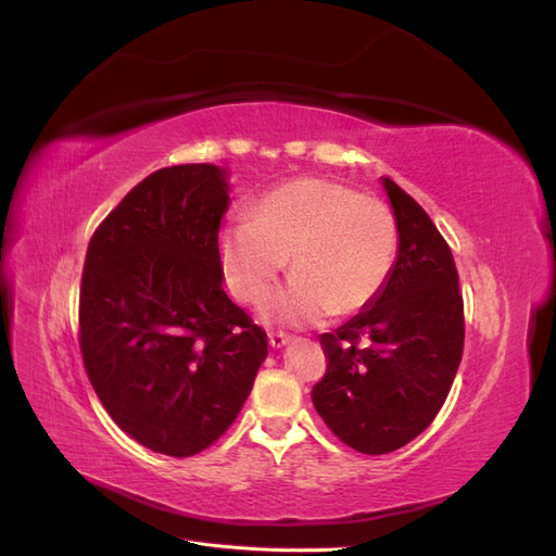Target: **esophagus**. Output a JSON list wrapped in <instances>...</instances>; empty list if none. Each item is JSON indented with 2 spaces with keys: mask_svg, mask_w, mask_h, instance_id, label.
<instances>
[{
  "mask_svg": "<svg viewBox=\"0 0 556 556\" xmlns=\"http://www.w3.org/2000/svg\"><path fill=\"white\" fill-rule=\"evenodd\" d=\"M292 339L288 333H268V345H271L274 350H280V348H285L288 345Z\"/></svg>",
  "mask_w": 556,
  "mask_h": 556,
  "instance_id": "esophagus-1",
  "label": "esophagus"
}]
</instances>
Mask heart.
Here are the masks:
<instances>
[{"mask_svg":"<svg viewBox=\"0 0 556 556\" xmlns=\"http://www.w3.org/2000/svg\"><path fill=\"white\" fill-rule=\"evenodd\" d=\"M399 248L392 211L345 182L299 178L223 227L217 266L233 299L260 304L290 257L294 278L262 306L278 325H315L371 304Z\"/></svg>","mask_w":556,"mask_h":556,"instance_id":"b5f03b06","label":"heart"}]
</instances>
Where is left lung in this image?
<instances>
[{
    "mask_svg": "<svg viewBox=\"0 0 556 556\" xmlns=\"http://www.w3.org/2000/svg\"><path fill=\"white\" fill-rule=\"evenodd\" d=\"M399 248L371 304L319 336L329 359L313 406L352 450L387 454L439 415L464 352V301L450 245L417 201L382 178Z\"/></svg>",
    "mask_w": 556,
    "mask_h": 556,
    "instance_id": "1",
    "label": "left lung"
}]
</instances>
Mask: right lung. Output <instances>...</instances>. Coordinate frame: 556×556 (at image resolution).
Instances as JSON below:
<instances>
[{
  "mask_svg": "<svg viewBox=\"0 0 556 556\" xmlns=\"http://www.w3.org/2000/svg\"><path fill=\"white\" fill-rule=\"evenodd\" d=\"M229 190L215 164L150 174L99 225L83 266L88 378L117 427L169 457L220 439L266 359V333L217 266Z\"/></svg>",
  "mask_w": 556,
  "mask_h": 556,
  "instance_id": "1",
  "label": "right lung"
}]
</instances>
